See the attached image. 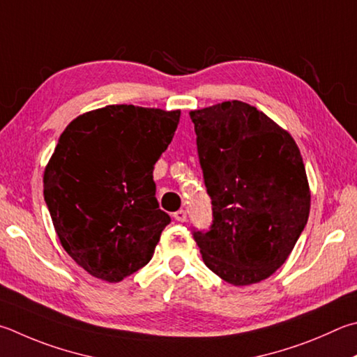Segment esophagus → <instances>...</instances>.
Masks as SVG:
<instances>
[{
    "label": "esophagus",
    "mask_w": 357,
    "mask_h": 357,
    "mask_svg": "<svg viewBox=\"0 0 357 357\" xmlns=\"http://www.w3.org/2000/svg\"><path fill=\"white\" fill-rule=\"evenodd\" d=\"M174 220H178V222H185L187 220V212L184 209H179L178 212H174Z\"/></svg>",
    "instance_id": "34e87169"
}]
</instances>
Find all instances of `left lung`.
<instances>
[{
  "label": "left lung",
  "instance_id": "1",
  "mask_svg": "<svg viewBox=\"0 0 357 357\" xmlns=\"http://www.w3.org/2000/svg\"><path fill=\"white\" fill-rule=\"evenodd\" d=\"M190 119L212 199L209 231H193L203 261L234 286L267 280L309 218L300 148L286 129L237 100L192 111Z\"/></svg>",
  "mask_w": 357,
  "mask_h": 357
}]
</instances>
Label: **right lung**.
I'll return each instance as SVG.
<instances>
[{
    "label": "right lung",
    "instance_id": "1",
    "mask_svg": "<svg viewBox=\"0 0 357 357\" xmlns=\"http://www.w3.org/2000/svg\"><path fill=\"white\" fill-rule=\"evenodd\" d=\"M181 111L112 105L77 116L43 173L57 237L98 280L120 282L151 261L172 222L159 209L153 170Z\"/></svg>",
    "mask_w": 357,
    "mask_h": 357
}]
</instances>
